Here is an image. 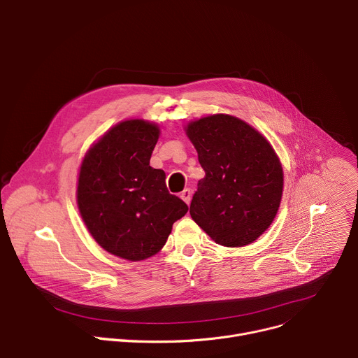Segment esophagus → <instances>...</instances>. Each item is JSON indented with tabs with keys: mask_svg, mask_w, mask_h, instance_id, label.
<instances>
[{
	"mask_svg": "<svg viewBox=\"0 0 358 358\" xmlns=\"http://www.w3.org/2000/svg\"><path fill=\"white\" fill-rule=\"evenodd\" d=\"M180 197H181V200H182L184 203L189 204V201H191V191H189L188 188H185V189L180 194Z\"/></svg>",
	"mask_w": 358,
	"mask_h": 358,
	"instance_id": "1",
	"label": "esophagus"
}]
</instances>
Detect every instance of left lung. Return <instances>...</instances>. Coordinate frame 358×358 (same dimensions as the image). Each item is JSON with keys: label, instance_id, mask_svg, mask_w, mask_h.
<instances>
[{"label": "left lung", "instance_id": "left-lung-1", "mask_svg": "<svg viewBox=\"0 0 358 358\" xmlns=\"http://www.w3.org/2000/svg\"><path fill=\"white\" fill-rule=\"evenodd\" d=\"M184 129L206 171L191 200V218L220 245L254 243L274 221L282 196L284 174L273 145L229 114L189 121Z\"/></svg>", "mask_w": 358, "mask_h": 358}]
</instances>
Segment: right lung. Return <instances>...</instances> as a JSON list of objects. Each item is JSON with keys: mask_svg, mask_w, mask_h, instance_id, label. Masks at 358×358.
<instances>
[{"mask_svg": "<svg viewBox=\"0 0 358 358\" xmlns=\"http://www.w3.org/2000/svg\"><path fill=\"white\" fill-rule=\"evenodd\" d=\"M159 127L125 120L110 128L85 152L77 184V204L92 238L113 255L141 262L157 254L188 211L169 192L166 173L150 158Z\"/></svg>", "mask_w": 358, "mask_h": 358, "instance_id": "obj_1", "label": "right lung"}]
</instances>
